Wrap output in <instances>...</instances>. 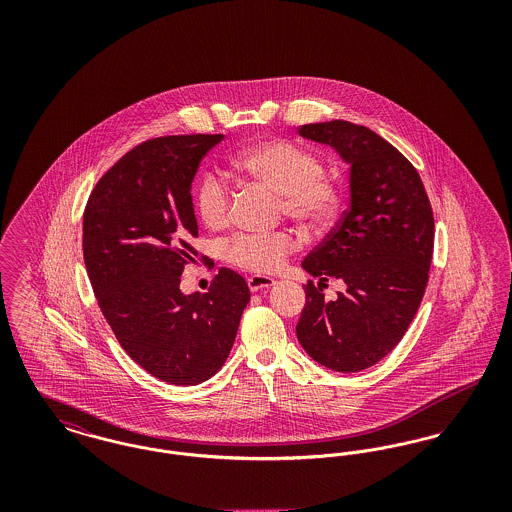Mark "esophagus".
<instances>
[{
  "label": "esophagus",
  "instance_id": "1",
  "mask_svg": "<svg viewBox=\"0 0 512 512\" xmlns=\"http://www.w3.org/2000/svg\"><path fill=\"white\" fill-rule=\"evenodd\" d=\"M276 280L270 278V276H263V274H255L251 278H247V286L251 292H261V290H267L270 286H274Z\"/></svg>",
  "mask_w": 512,
  "mask_h": 512
}]
</instances>
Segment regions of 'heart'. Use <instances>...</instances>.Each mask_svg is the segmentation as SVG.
Listing matches in <instances>:
<instances>
[{"label": "heart", "instance_id": "b5f03b06", "mask_svg": "<svg viewBox=\"0 0 512 512\" xmlns=\"http://www.w3.org/2000/svg\"><path fill=\"white\" fill-rule=\"evenodd\" d=\"M236 174L278 194L286 217L315 230L334 219L340 207V186L324 174L317 153L286 140L247 147L230 159ZM195 213L209 230H220L230 217V194L219 178L205 174L194 192ZM290 232L238 234L228 247V261L253 272H272L295 247Z\"/></svg>", "mask_w": 512, "mask_h": 512}]
</instances>
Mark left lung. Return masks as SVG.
<instances>
[{"mask_svg":"<svg viewBox=\"0 0 512 512\" xmlns=\"http://www.w3.org/2000/svg\"><path fill=\"white\" fill-rule=\"evenodd\" d=\"M299 136L334 147L349 165V207L301 263L305 286L295 326L303 349L336 372L382 361L405 336L420 307L434 253V213L409 159L370 128L347 121L303 124ZM346 284L326 302L321 284Z\"/></svg>","mask_w":512,"mask_h":512,"instance_id":"8db88e82","label":"left lung"}]
</instances>
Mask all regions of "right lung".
Masks as SVG:
<instances>
[{"instance_id":"1","label":"right lung","mask_w":512,"mask_h":512,"mask_svg":"<svg viewBox=\"0 0 512 512\" xmlns=\"http://www.w3.org/2000/svg\"><path fill=\"white\" fill-rule=\"evenodd\" d=\"M222 138L147 140L99 178L84 211V263L103 317L134 363L174 386L219 372L249 303L247 282L230 268L209 292H180L197 257L192 182Z\"/></svg>"}]
</instances>
